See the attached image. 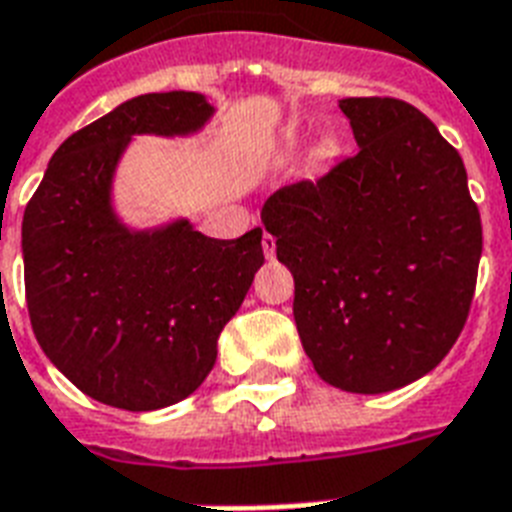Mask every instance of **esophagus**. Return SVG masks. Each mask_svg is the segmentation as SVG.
Segmentation results:
<instances>
[{
	"instance_id": "esophagus-1",
	"label": "esophagus",
	"mask_w": 512,
	"mask_h": 512,
	"mask_svg": "<svg viewBox=\"0 0 512 512\" xmlns=\"http://www.w3.org/2000/svg\"><path fill=\"white\" fill-rule=\"evenodd\" d=\"M261 248H264V256H267V259H275L277 240L269 235V232H264V237H261Z\"/></svg>"
}]
</instances>
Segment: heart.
I'll return each instance as SVG.
<instances>
[{"label": "heart", "instance_id": "b5f03b06", "mask_svg": "<svg viewBox=\"0 0 512 512\" xmlns=\"http://www.w3.org/2000/svg\"><path fill=\"white\" fill-rule=\"evenodd\" d=\"M322 153H325V147H322Z\"/></svg>", "mask_w": 512, "mask_h": 512}]
</instances>
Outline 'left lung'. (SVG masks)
I'll return each instance as SVG.
<instances>
[{"label":"left lung","mask_w":512,"mask_h":512,"mask_svg":"<svg viewBox=\"0 0 512 512\" xmlns=\"http://www.w3.org/2000/svg\"><path fill=\"white\" fill-rule=\"evenodd\" d=\"M359 153L269 195L261 222L296 282L293 317L325 383L386 394L463 333L481 216L463 158L415 105L346 97Z\"/></svg>","instance_id":"8db88e82"}]
</instances>
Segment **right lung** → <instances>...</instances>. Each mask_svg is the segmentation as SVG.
I'll list each match as a JSON object with an SVG mask.
<instances>
[{
	"mask_svg": "<svg viewBox=\"0 0 512 512\" xmlns=\"http://www.w3.org/2000/svg\"><path fill=\"white\" fill-rule=\"evenodd\" d=\"M211 116L198 92L126 100L57 147L23 214L36 341L73 386L118 410L187 399L264 264L261 227L237 240L206 237L187 219L137 232L110 206L134 134H192Z\"/></svg>",
	"mask_w": 512,
	"mask_h": 512,
	"instance_id": "obj_1",
	"label": "right lung"
}]
</instances>
